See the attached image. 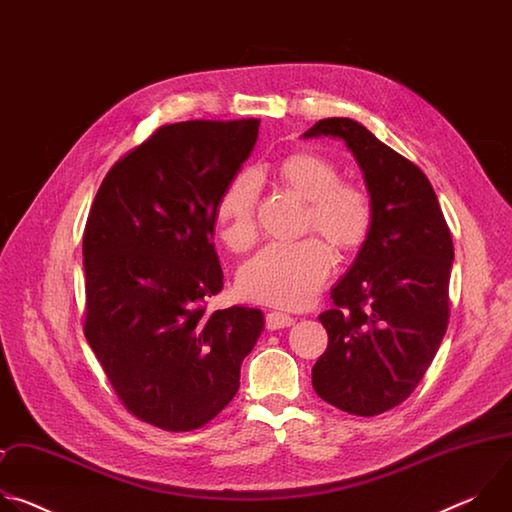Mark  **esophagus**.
<instances>
[{"label":"esophagus","mask_w":512,"mask_h":512,"mask_svg":"<svg viewBox=\"0 0 512 512\" xmlns=\"http://www.w3.org/2000/svg\"><path fill=\"white\" fill-rule=\"evenodd\" d=\"M294 322H296L294 318H291L289 314H283V312H269V314L265 316V324H267L269 330L287 328V326H291Z\"/></svg>","instance_id":"esophagus-1"}]
</instances>
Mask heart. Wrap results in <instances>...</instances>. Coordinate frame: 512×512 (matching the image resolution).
Returning a JSON list of instances; mask_svg holds the SVG:
<instances>
[{"instance_id": "1", "label": "heart", "mask_w": 512, "mask_h": 512, "mask_svg": "<svg viewBox=\"0 0 512 512\" xmlns=\"http://www.w3.org/2000/svg\"><path fill=\"white\" fill-rule=\"evenodd\" d=\"M279 182L308 200L306 227L318 231L338 253L350 255L367 241L373 225V202L360 184L338 180V168L314 152H294L277 166ZM261 178L243 170L223 188L214 221L223 243L245 253L257 241L255 208ZM334 257L318 239L294 245H269L239 271L241 296L279 308H300L314 300L330 275Z\"/></svg>"}]
</instances>
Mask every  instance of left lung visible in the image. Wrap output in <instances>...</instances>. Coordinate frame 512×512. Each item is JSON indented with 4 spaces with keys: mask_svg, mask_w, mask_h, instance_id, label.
<instances>
[{
    "mask_svg": "<svg viewBox=\"0 0 512 512\" xmlns=\"http://www.w3.org/2000/svg\"><path fill=\"white\" fill-rule=\"evenodd\" d=\"M342 139L373 202V225L320 314L328 348L312 369L330 405L373 417L405 401L423 379L448 328L452 235L425 174L348 117L304 135Z\"/></svg>",
    "mask_w": 512,
    "mask_h": 512,
    "instance_id": "left-lung-1",
    "label": "left lung"
}]
</instances>
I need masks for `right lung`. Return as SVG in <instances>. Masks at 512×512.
Instances as JSON below:
<instances>
[{
    "mask_svg": "<svg viewBox=\"0 0 512 512\" xmlns=\"http://www.w3.org/2000/svg\"><path fill=\"white\" fill-rule=\"evenodd\" d=\"M257 135V119L164 125L109 170L89 212L85 336L125 407L168 431L229 405L265 326L257 308H204L225 285L214 206Z\"/></svg>",
    "mask_w": 512,
    "mask_h": 512,
    "instance_id": "right-lung-1",
    "label": "right lung"
}]
</instances>
